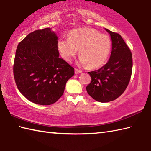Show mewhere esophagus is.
Here are the masks:
<instances>
[{"label":"esophagus","mask_w":151,"mask_h":151,"mask_svg":"<svg viewBox=\"0 0 151 151\" xmlns=\"http://www.w3.org/2000/svg\"><path fill=\"white\" fill-rule=\"evenodd\" d=\"M82 71L81 70H78V69H75V74H79V73H81Z\"/></svg>","instance_id":"obj_1"}]
</instances>
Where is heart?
Wrapping results in <instances>:
<instances>
[{
    "label": "heart",
    "instance_id": "heart-1",
    "mask_svg": "<svg viewBox=\"0 0 151 151\" xmlns=\"http://www.w3.org/2000/svg\"><path fill=\"white\" fill-rule=\"evenodd\" d=\"M58 50L62 58L70 62L78 53V63L97 68L106 62L111 49L110 38L91 28H79L70 32L68 38L58 41Z\"/></svg>",
    "mask_w": 151,
    "mask_h": 151
}]
</instances>
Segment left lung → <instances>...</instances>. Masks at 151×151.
I'll return each instance as SVG.
<instances>
[{"label": "left lung", "instance_id": "obj_1", "mask_svg": "<svg viewBox=\"0 0 151 151\" xmlns=\"http://www.w3.org/2000/svg\"><path fill=\"white\" fill-rule=\"evenodd\" d=\"M105 30L111 40L110 59L101 68L88 72L91 81L86 87L88 93L100 102L114 101L123 94L130 82L132 70V53L126 43L119 34Z\"/></svg>", "mask_w": 151, "mask_h": 151}]
</instances>
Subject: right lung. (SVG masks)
<instances>
[{
    "label": "right lung",
    "instance_id": "obj_1",
    "mask_svg": "<svg viewBox=\"0 0 151 151\" xmlns=\"http://www.w3.org/2000/svg\"><path fill=\"white\" fill-rule=\"evenodd\" d=\"M58 37L50 28L31 32L19 43L14 75L22 95L35 104L50 105L62 97L73 67L59 58Z\"/></svg>",
    "mask_w": 151,
    "mask_h": 151
}]
</instances>
